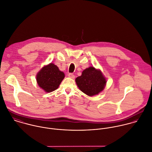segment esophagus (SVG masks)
I'll return each instance as SVG.
<instances>
[{"instance_id": "esophagus-1", "label": "esophagus", "mask_w": 152, "mask_h": 152, "mask_svg": "<svg viewBox=\"0 0 152 152\" xmlns=\"http://www.w3.org/2000/svg\"><path fill=\"white\" fill-rule=\"evenodd\" d=\"M68 76H69V77L72 78V79H74V78H75V75H74L73 74H72V73H69Z\"/></svg>"}]
</instances>
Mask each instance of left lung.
<instances>
[{
  "label": "left lung",
  "mask_w": 152,
  "mask_h": 152,
  "mask_svg": "<svg viewBox=\"0 0 152 152\" xmlns=\"http://www.w3.org/2000/svg\"><path fill=\"white\" fill-rule=\"evenodd\" d=\"M75 80L79 89L89 96L98 95L102 92L107 83L101 71L92 66L85 69L82 75Z\"/></svg>",
  "instance_id": "8db88e82"
}]
</instances>
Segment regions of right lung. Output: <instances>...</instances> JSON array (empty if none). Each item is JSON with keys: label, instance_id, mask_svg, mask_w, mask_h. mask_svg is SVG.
Segmentation results:
<instances>
[{"label": "right lung", "instance_id": "right-lung-1", "mask_svg": "<svg viewBox=\"0 0 152 152\" xmlns=\"http://www.w3.org/2000/svg\"><path fill=\"white\" fill-rule=\"evenodd\" d=\"M64 76V73L56 65L51 63L39 70L36 79L41 88L46 92H51L58 88Z\"/></svg>", "mask_w": 152, "mask_h": 152}]
</instances>
